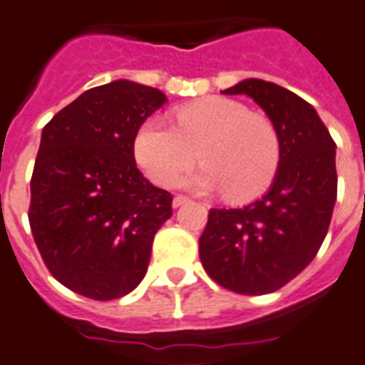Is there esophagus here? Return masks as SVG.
I'll use <instances>...</instances> for the list:
<instances>
[{
  "instance_id": "1",
  "label": "esophagus",
  "mask_w": 365,
  "mask_h": 365,
  "mask_svg": "<svg viewBox=\"0 0 365 365\" xmlns=\"http://www.w3.org/2000/svg\"><path fill=\"white\" fill-rule=\"evenodd\" d=\"M186 201H188V197H186V196H175L173 197V207H175V209H177V207L185 205Z\"/></svg>"
}]
</instances>
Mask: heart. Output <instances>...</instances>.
Returning <instances> with one entry per match:
<instances>
[{
    "label": "heart",
    "instance_id": "b5f03b06",
    "mask_svg": "<svg viewBox=\"0 0 365 365\" xmlns=\"http://www.w3.org/2000/svg\"><path fill=\"white\" fill-rule=\"evenodd\" d=\"M203 165L179 179L197 192L222 190L233 201L252 200L271 185L281 160L275 126L243 103L209 96L175 110V128L148 118L133 137L137 164L168 186L197 160Z\"/></svg>",
    "mask_w": 365,
    "mask_h": 365
}]
</instances>
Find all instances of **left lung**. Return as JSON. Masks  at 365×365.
<instances>
[{
    "label": "left lung",
    "instance_id": "obj_1",
    "mask_svg": "<svg viewBox=\"0 0 365 365\" xmlns=\"http://www.w3.org/2000/svg\"><path fill=\"white\" fill-rule=\"evenodd\" d=\"M222 94L260 105L279 135L281 160L264 196L209 211L200 258L220 287L260 296L299 275L324 241L337 197L335 143L313 105L279 84L245 78Z\"/></svg>",
    "mask_w": 365,
    "mask_h": 365
}]
</instances>
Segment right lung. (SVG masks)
I'll return each mask as SVG.
<instances>
[{"mask_svg": "<svg viewBox=\"0 0 365 365\" xmlns=\"http://www.w3.org/2000/svg\"><path fill=\"white\" fill-rule=\"evenodd\" d=\"M165 101L120 78L86 90L43 128L28 217L46 267L73 292L122 298L147 273L173 197L137 169L133 137Z\"/></svg>", "mask_w": 365, "mask_h": 365, "instance_id": "add662e5", "label": "right lung"}]
</instances>
